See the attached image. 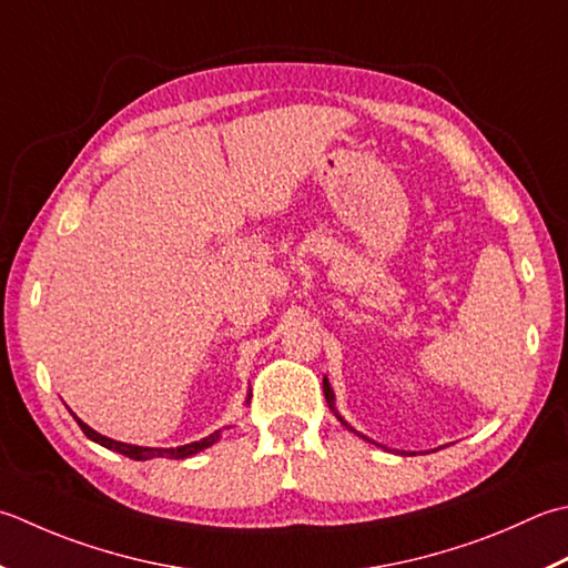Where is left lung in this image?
I'll use <instances>...</instances> for the list:
<instances>
[{
	"instance_id": "obj_1",
	"label": "left lung",
	"mask_w": 568,
	"mask_h": 568,
	"mask_svg": "<svg viewBox=\"0 0 568 568\" xmlns=\"http://www.w3.org/2000/svg\"><path fill=\"white\" fill-rule=\"evenodd\" d=\"M322 388H325V398H327V406L332 408V414H335L337 418H339V424L344 426V428H349L352 433H357V430H354L349 424H347V420H344L339 414H337V408H335V392H332V386H329V382L327 379H322ZM357 436L359 438H364V440H369V438H366V436H362V433H357Z\"/></svg>"
}]
</instances>
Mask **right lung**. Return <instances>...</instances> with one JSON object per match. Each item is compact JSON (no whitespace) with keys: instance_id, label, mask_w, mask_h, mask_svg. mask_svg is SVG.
Listing matches in <instances>:
<instances>
[{"instance_id":"1","label":"right lung","mask_w":568,"mask_h":568,"mask_svg":"<svg viewBox=\"0 0 568 568\" xmlns=\"http://www.w3.org/2000/svg\"><path fill=\"white\" fill-rule=\"evenodd\" d=\"M73 418H75V414H73ZM75 424L81 426V430L91 440L100 443V446L108 448V450H115V453L128 455V458H132V460H150V458H174V460H182V458H189V455H194L199 450L214 446V443L221 438V430H214V433H211V436H206L202 440H194V443H186V446H180V448H142V446H130V443L113 440V438H108V436H100L98 430H93L91 426L83 424L81 418H75Z\"/></svg>"}]
</instances>
